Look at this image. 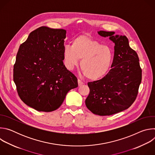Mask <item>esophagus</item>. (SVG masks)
<instances>
[{"label": "esophagus", "mask_w": 155, "mask_h": 155, "mask_svg": "<svg viewBox=\"0 0 155 155\" xmlns=\"http://www.w3.org/2000/svg\"><path fill=\"white\" fill-rule=\"evenodd\" d=\"M78 86H81V85H82L83 84H84V83H83V81H82L81 80H80V79H78Z\"/></svg>", "instance_id": "obj_1"}]
</instances>
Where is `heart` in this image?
Instances as JSON below:
<instances>
[{"label": "heart", "instance_id": "heart-1", "mask_svg": "<svg viewBox=\"0 0 155 155\" xmlns=\"http://www.w3.org/2000/svg\"><path fill=\"white\" fill-rule=\"evenodd\" d=\"M64 63L71 70L80 61L84 75L91 80H97L108 71L114 59L112 50L86 35H80L72 41V46L65 45L63 50Z\"/></svg>", "mask_w": 155, "mask_h": 155}]
</instances>
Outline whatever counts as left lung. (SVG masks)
Listing matches in <instances>:
<instances>
[{
  "label": "left lung",
  "mask_w": 155,
  "mask_h": 155,
  "mask_svg": "<svg viewBox=\"0 0 155 155\" xmlns=\"http://www.w3.org/2000/svg\"><path fill=\"white\" fill-rule=\"evenodd\" d=\"M97 32L115 43L112 68L102 78L87 83L90 94L85 104L94 114L112 115L127 109L136 99L142 69L138 55L129 47L125 35L115 36L114 32L104 31Z\"/></svg>",
  "instance_id": "obj_1"
}]
</instances>
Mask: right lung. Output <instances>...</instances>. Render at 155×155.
<instances>
[{
	"label": "right lung",
	"mask_w": 155,
	"mask_h": 155,
	"mask_svg": "<svg viewBox=\"0 0 155 155\" xmlns=\"http://www.w3.org/2000/svg\"><path fill=\"white\" fill-rule=\"evenodd\" d=\"M66 31L41 26L19 48L13 80L19 97L39 112L58 109L66 94L78 86L77 78L64 64Z\"/></svg>",
	"instance_id": "right-lung-1"
}]
</instances>
